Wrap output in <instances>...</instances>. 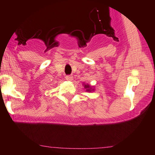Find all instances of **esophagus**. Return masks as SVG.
<instances>
[{
  "mask_svg": "<svg viewBox=\"0 0 155 155\" xmlns=\"http://www.w3.org/2000/svg\"><path fill=\"white\" fill-rule=\"evenodd\" d=\"M66 79L68 81H72L73 80V76H71V75H68V76H66Z\"/></svg>",
  "mask_w": 155,
  "mask_h": 155,
  "instance_id": "esophagus-1",
  "label": "esophagus"
}]
</instances>
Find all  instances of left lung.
<instances>
[{
  "instance_id": "1",
  "label": "left lung",
  "mask_w": 155,
  "mask_h": 155,
  "mask_svg": "<svg viewBox=\"0 0 155 155\" xmlns=\"http://www.w3.org/2000/svg\"><path fill=\"white\" fill-rule=\"evenodd\" d=\"M84 88L86 89V91H89V92H91V86L89 85L88 84H84ZM94 90V89H92V91Z\"/></svg>"
}]
</instances>
